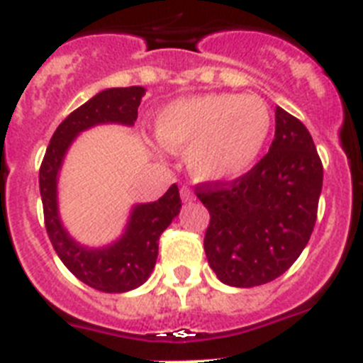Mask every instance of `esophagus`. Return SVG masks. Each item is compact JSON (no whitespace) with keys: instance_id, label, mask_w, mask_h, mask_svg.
Listing matches in <instances>:
<instances>
[{"instance_id":"obj_1","label":"esophagus","mask_w":363,"mask_h":363,"mask_svg":"<svg viewBox=\"0 0 363 363\" xmlns=\"http://www.w3.org/2000/svg\"><path fill=\"white\" fill-rule=\"evenodd\" d=\"M179 194H182L184 201H192V200H194V198H196V196H194V192H192L189 187H182V189H179Z\"/></svg>"}]
</instances>
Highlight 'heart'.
Wrapping results in <instances>:
<instances>
[{
    "mask_svg": "<svg viewBox=\"0 0 363 363\" xmlns=\"http://www.w3.org/2000/svg\"><path fill=\"white\" fill-rule=\"evenodd\" d=\"M271 125V111L259 96L205 94L167 105L156 118V136L165 149L187 152L194 178L221 184L251 171Z\"/></svg>",
    "mask_w": 363,
    "mask_h": 363,
    "instance_id": "1",
    "label": "heart"
}]
</instances>
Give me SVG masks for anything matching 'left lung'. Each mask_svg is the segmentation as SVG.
Returning a JSON list of instances; mask_svg holds the SVG:
<instances>
[{
  "mask_svg": "<svg viewBox=\"0 0 363 363\" xmlns=\"http://www.w3.org/2000/svg\"><path fill=\"white\" fill-rule=\"evenodd\" d=\"M322 182L323 165L309 130L277 107L274 140L251 171L194 187L211 214L203 247L218 280L255 287L281 277L313 234Z\"/></svg>",
  "mask_w": 363,
  "mask_h": 363,
  "instance_id": "obj_1",
  "label": "left lung"
}]
</instances>
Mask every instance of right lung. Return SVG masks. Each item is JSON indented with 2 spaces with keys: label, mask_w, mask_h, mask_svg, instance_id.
<instances>
[{
  "label": "right lung",
  "mask_w": 363,
  "mask_h": 363,
  "mask_svg": "<svg viewBox=\"0 0 363 363\" xmlns=\"http://www.w3.org/2000/svg\"><path fill=\"white\" fill-rule=\"evenodd\" d=\"M143 94V86L107 89L70 112L57 125L40 167L45 229L54 251L74 277L104 293L136 289L150 277L158 258L160 236L182 207L178 185H171L158 201L136 205L125 234L116 243L104 249H86L70 238L57 216V171L67 149L82 130L99 123L134 125Z\"/></svg>",
  "instance_id": "right-lung-1"
}]
</instances>
